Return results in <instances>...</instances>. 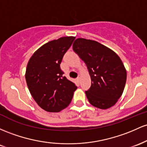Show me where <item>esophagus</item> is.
I'll return each instance as SVG.
<instances>
[{
  "instance_id": "1",
  "label": "esophagus",
  "mask_w": 147,
  "mask_h": 147,
  "mask_svg": "<svg viewBox=\"0 0 147 147\" xmlns=\"http://www.w3.org/2000/svg\"><path fill=\"white\" fill-rule=\"evenodd\" d=\"M80 78H81V76H80V74H79V75L78 76V78H77V80H80Z\"/></svg>"
}]
</instances>
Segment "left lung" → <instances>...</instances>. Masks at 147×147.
Wrapping results in <instances>:
<instances>
[{"label":"left lung","instance_id":"8db88e82","mask_svg":"<svg viewBox=\"0 0 147 147\" xmlns=\"http://www.w3.org/2000/svg\"><path fill=\"white\" fill-rule=\"evenodd\" d=\"M73 50L84 61L91 78V87L85 92L89 102L103 110L115 105L122 95L127 75L117 54L99 42L84 38L74 41Z\"/></svg>","mask_w":147,"mask_h":147}]
</instances>
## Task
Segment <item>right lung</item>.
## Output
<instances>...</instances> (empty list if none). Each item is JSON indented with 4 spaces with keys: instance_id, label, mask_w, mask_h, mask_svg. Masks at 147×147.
<instances>
[{
    "instance_id": "obj_1",
    "label": "right lung",
    "mask_w": 147,
    "mask_h": 147,
    "mask_svg": "<svg viewBox=\"0 0 147 147\" xmlns=\"http://www.w3.org/2000/svg\"><path fill=\"white\" fill-rule=\"evenodd\" d=\"M75 37H63L44 44L28 62L26 80L32 98L43 110L58 113L71 101L77 87L64 76L62 57Z\"/></svg>"
}]
</instances>
